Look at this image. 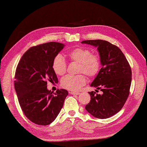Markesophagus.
Masks as SVG:
<instances>
[{
  "instance_id": "esophagus-1",
  "label": "esophagus",
  "mask_w": 147,
  "mask_h": 147,
  "mask_svg": "<svg viewBox=\"0 0 147 147\" xmlns=\"http://www.w3.org/2000/svg\"><path fill=\"white\" fill-rule=\"evenodd\" d=\"M69 93H71V95H80V93H79V92H73V91L69 92Z\"/></svg>"
}]
</instances>
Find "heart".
Instances as JSON below:
<instances>
[{
	"instance_id": "b5f03b06",
	"label": "heart",
	"mask_w": 147,
	"mask_h": 147,
	"mask_svg": "<svg viewBox=\"0 0 147 147\" xmlns=\"http://www.w3.org/2000/svg\"><path fill=\"white\" fill-rule=\"evenodd\" d=\"M69 57L73 61L80 63L78 73H83L89 77H93L98 74L101 67V61L99 56L92 54L90 49L79 47L74 49L69 53ZM52 67L55 73L62 76L66 71V62L63 55L58 54L53 61ZM86 82L84 74L67 75L62 78L61 82L63 88L71 91H78Z\"/></svg>"
}]
</instances>
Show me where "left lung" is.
<instances>
[{"label":"left lung","instance_id":"8db88e82","mask_svg":"<svg viewBox=\"0 0 147 147\" xmlns=\"http://www.w3.org/2000/svg\"><path fill=\"white\" fill-rule=\"evenodd\" d=\"M82 43L97 48L102 65L90 86L102 93L89 92L91 100L85 109L95 117L109 118L121 111L128 97L132 75L130 65L120 49L107 41L93 40Z\"/></svg>","mask_w":147,"mask_h":147}]
</instances>
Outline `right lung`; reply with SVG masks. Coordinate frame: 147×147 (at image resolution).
I'll list each match as a JSON object with an SVG mask.
<instances>
[{
    "label": "right lung",
    "instance_id": "obj_1",
    "mask_svg": "<svg viewBox=\"0 0 147 147\" xmlns=\"http://www.w3.org/2000/svg\"><path fill=\"white\" fill-rule=\"evenodd\" d=\"M65 45L49 42L33 47L24 53L15 74L14 87L23 113L33 123L48 125L55 120L68 95L66 90L55 93L47 89V81L58 83L53 61Z\"/></svg>",
    "mask_w": 147,
    "mask_h": 147
}]
</instances>
